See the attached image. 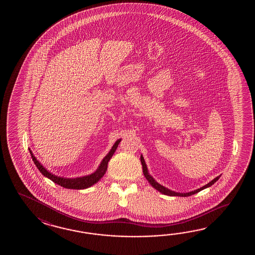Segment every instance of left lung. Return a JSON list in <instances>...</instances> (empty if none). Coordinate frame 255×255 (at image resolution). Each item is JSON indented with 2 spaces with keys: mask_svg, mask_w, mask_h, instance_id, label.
<instances>
[{
  "mask_svg": "<svg viewBox=\"0 0 255 255\" xmlns=\"http://www.w3.org/2000/svg\"><path fill=\"white\" fill-rule=\"evenodd\" d=\"M140 160L141 163H142V167H143V173L145 175L146 180L150 183V185H151L152 187H153L154 189H156V190H158L159 192H161V193L164 194V195L179 196V197H188V196L193 195V194H195V193L200 192L201 190H204V189H207V188L211 187V186L214 184V183L216 182L217 180L220 179V177H221V176H218V177H216L215 179H212V181H210L208 184L204 185L203 187H201L200 189L192 190V191H190V192H184V193H182V192H176V191H173V190H168V188H166V187H164L162 185L157 183V181L155 180V179H153V177H152L151 175H149V173H148V170H147V167H146V162H145L144 157H143L142 155L140 156Z\"/></svg>",
  "mask_w": 255,
  "mask_h": 255,
  "instance_id": "left-lung-1",
  "label": "left lung"
}]
</instances>
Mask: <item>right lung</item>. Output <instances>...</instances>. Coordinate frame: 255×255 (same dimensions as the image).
<instances>
[{
	"instance_id": "1",
	"label": "right lung",
	"mask_w": 255,
	"mask_h": 255,
	"mask_svg": "<svg viewBox=\"0 0 255 255\" xmlns=\"http://www.w3.org/2000/svg\"><path fill=\"white\" fill-rule=\"evenodd\" d=\"M120 141H121V138L115 142V144L111 147L110 151L108 153V155L106 157H104L102 161L100 163V165L98 166V168H97V170L94 173L87 175V176H83V177H77V178H64V177H60V176L54 175L43 167L41 162L37 160V158L33 156V152L30 148H29V151H30V154L32 156V158H33L35 166L37 167V168L40 170V172L43 174L45 178L51 179L52 181H54V183L59 185L63 188H65V189L84 190V189H87L93 185L96 184L97 182H98L100 179L103 178L104 175L108 169L109 161L113 156L117 147L119 146Z\"/></svg>"
}]
</instances>
